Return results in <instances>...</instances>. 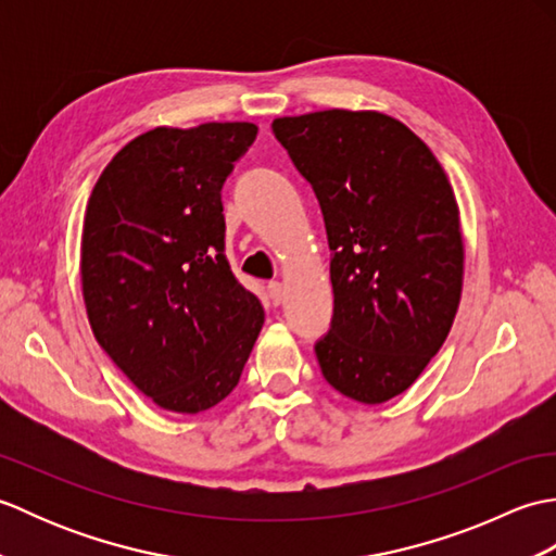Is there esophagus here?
Wrapping results in <instances>:
<instances>
[{"mask_svg": "<svg viewBox=\"0 0 556 556\" xmlns=\"http://www.w3.org/2000/svg\"><path fill=\"white\" fill-rule=\"evenodd\" d=\"M267 299L271 305H279L281 299H285V289H281L279 281H269L267 285Z\"/></svg>", "mask_w": 556, "mask_h": 556, "instance_id": "obj_1", "label": "esophagus"}]
</instances>
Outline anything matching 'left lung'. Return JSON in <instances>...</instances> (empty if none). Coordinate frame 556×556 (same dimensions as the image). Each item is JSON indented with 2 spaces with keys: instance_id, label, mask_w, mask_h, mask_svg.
<instances>
[{
  "instance_id": "obj_1",
  "label": "left lung",
  "mask_w": 556,
  "mask_h": 556,
  "mask_svg": "<svg viewBox=\"0 0 556 556\" xmlns=\"http://www.w3.org/2000/svg\"><path fill=\"white\" fill-rule=\"evenodd\" d=\"M271 131L320 200L334 315L315 344L325 380L384 404L442 349L464 289L454 188L432 150L382 112L279 116Z\"/></svg>"
}]
</instances>
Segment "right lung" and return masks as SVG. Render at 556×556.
<instances>
[{
    "label": "right lung",
    "instance_id": "1",
    "mask_svg": "<svg viewBox=\"0 0 556 556\" xmlns=\"http://www.w3.org/2000/svg\"><path fill=\"white\" fill-rule=\"evenodd\" d=\"M257 126H157L104 167L83 217L88 323L164 410L200 413L239 384L265 311L224 255L222 186Z\"/></svg>",
    "mask_w": 556,
    "mask_h": 556
}]
</instances>
